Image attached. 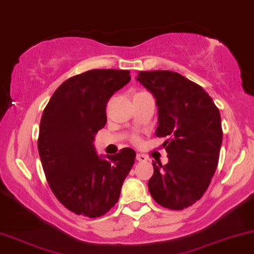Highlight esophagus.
Masks as SVG:
<instances>
[{
	"label": "esophagus",
	"instance_id": "1",
	"mask_svg": "<svg viewBox=\"0 0 254 254\" xmlns=\"http://www.w3.org/2000/svg\"><path fill=\"white\" fill-rule=\"evenodd\" d=\"M136 159L139 162H145V161H147V157L145 154H141V153H138L137 155H136Z\"/></svg>",
	"mask_w": 254,
	"mask_h": 254
}]
</instances>
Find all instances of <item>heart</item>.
Segmentation results:
<instances>
[{"mask_svg":"<svg viewBox=\"0 0 254 254\" xmlns=\"http://www.w3.org/2000/svg\"><path fill=\"white\" fill-rule=\"evenodd\" d=\"M134 140H137V138H134Z\"/></svg>","mask_w":254,"mask_h":254,"instance_id":"heart-1","label":"heart"}]
</instances>
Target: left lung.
I'll list each match as a JSON object with an SVG mask.
<instances>
[{"label": "left lung", "instance_id": "1", "mask_svg": "<svg viewBox=\"0 0 254 254\" xmlns=\"http://www.w3.org/2000/svg\"><path fill=\"white\" fill-rule=\"evenodd\" d=\"M137 80L155 97V136L168 138L164 143L168 162H153L148 190L158 204L182 210L203 196L217 168L223 138L219 110L203 88L177 72H138Z\"/></svg>", "mask_w": 254, "mask_h": 254}]
</instances>
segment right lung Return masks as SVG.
<instances>
[{
    "label": "right lung",
    "instance_id": "obj_1",
    "mask_svg": "<svg viewBox=\"0 0 254 254\" xmlns=\"http://www.w3.org/2000/svg\"><path fill=\"white\" fill-rule=\"evenodd\" d=\"M131 80L127 69H92L63 82L44 109L38 152L51 190L62 204L89 218L120 198L136 152L125 147L102 159L94 137L107 123V103Z\"/></svg>",
    "mask_w": 254,
    "mask_h": 254
}]
</instances>
